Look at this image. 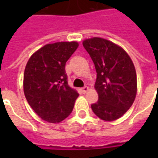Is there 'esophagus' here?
Wrapping results in <instances>:
<instances>
[{
	"mask_svg": "<svg viewBox=\"0 0 158 158\" xmlns=\"http://www.w3.org/2000/svg\"><path fill=\"white\" fill-rule=\"evenodd\" d=\"M83 93H86L88 90H89V87L88 86H85V87H83L82 89H81Z\"/></svg>",
	"mask_w": 158,
	"mask_h": 158,
	"instance_id": "1",
	"label": "esophagus"
}]
</instances>
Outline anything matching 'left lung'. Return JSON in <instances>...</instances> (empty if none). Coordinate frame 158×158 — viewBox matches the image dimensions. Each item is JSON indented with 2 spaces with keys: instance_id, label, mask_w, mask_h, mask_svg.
Instances as JSON below:
<instances>
[{
  "instance_id": "8db88e82",
  "label": "left lung",
  "mask_w": 158,
  "mask_h": 158,
  "mask_svg": "<svg viewBox=\"0 0 158 158\" xmlns=\"http://www.w3.org/2000/svg\"><path fill=\"white\" fill-rule=\"evenodd\" d=\"M95 64V89L98 101L91 105L96 116L104 121H114L132 106L137 93V77L129 54L115 43L100 37L83 41Z\"/></svg>"
}]
</instances>
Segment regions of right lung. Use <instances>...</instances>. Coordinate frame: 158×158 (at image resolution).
<instances>
[{
  "mask_svg": "<svg viewBox=\"0 0 158 158\" xmlns=\"http://www.w3.org/2000/svg\"><path fill=\"white\" fill-rule=\"evenodd\" d=\"M78 46L76 41L47 44L36 51L26 64L24 96L31 108L46 122H62L73 109L79 93L68 84L65 65Z\"/></svg>",
  "mask_w": 158,
  "mask_h": 158,
  "instance_id": "1",
  "label": "right lung"
}]
</instances>
